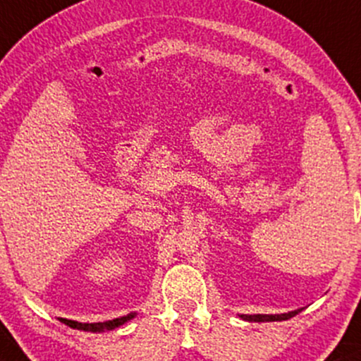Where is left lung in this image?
<instances>
[{
  "instance_id": "1",
  "label": "left lung",
  "mask_w": 361,
  "mask_h": 361,
  "mask_svg": "<svg viewBox=\"0 0 361 361\" xmlns=\"http://www.w3.org/2000/svg\"><path fill=\"white\" fill-rule=\"evenodd\" d=\"M298 312H302L300 309L298 310H293V312H288V314H274V315H268V314H256V315H240L244 321H249V322H274V321H286V319L293 317V315H297Z\"/></svg>"
}]
</instances>
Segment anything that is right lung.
<instances>
[{"label": "right lung", "instance_id": "right-lung-1", "mask_svg": "<svg viewBox=\"0 0 361 361\" xmlns=\"http://www.w3.org/2000/svg\"><path fill=\"white\" fill-rule=\"evenodd\" d=\"M135 315H136V312H131V314L124 315V317L112 319V321H107V322H93V324H83V322H75V321H66V322L70 324V326L75 327V329L90 331V333H102V331H112V329H116V327H121L123 324L131 321Z\"/></svg>", "mask_w": 361, "mask_h": 361}]
</instances>
